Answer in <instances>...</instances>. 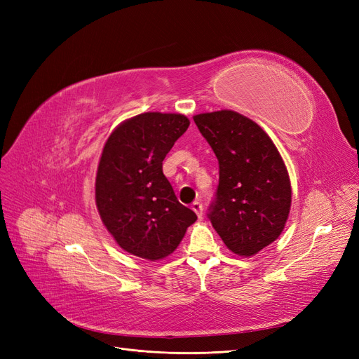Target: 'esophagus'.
<instances>
[{"mask_svg": "<svg viewBox=\"0 0 359 359\" xmlns=\"http://www.w3.org/2000/svg\"><path fill=\"white\" fill-rule=\"evenodd\" d=\"M191 207H192V210L196 213V216L198 217L203 216V204L200 201H194Z\"/></svg>", "mask_w": 359, "mask_h": 359, "instance_id": "1", "label": "esophagus"}]
</instances>
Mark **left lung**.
Segmentation results:
<instances>
[{
  "label": "left lung",
  "mask_w": 359,
  "mask_h": 359,
  "mask_svg": "<svg viewBox=\"0 0 359 359\" xmlns=\"http://www.w3.org/2000/svg\"><path fill=\"white\" fill-rule=\"evenodd\" d=\"M219 163L209 219L226 248L252 257L282 234L291 182L279 150L258 123L233 110L194 116Z\"/></svg>",
  "instance_id": "obj_1"
}]
</instances>
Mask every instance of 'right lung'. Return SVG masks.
I'll return each instance as SVG.
<instances>
[{"instance_id": "1", "label": "right lung", "mask_w": 359, "mask_h": 359, "mask_svg": "<svg viewBox=\"0 0 359 359\" xmlns=\"http://www.w3.org/2000/svg\"><path fill=\"white\" fill-rule=\"evenodd\" d=\"M188 126L183 114L142 113L122 122L104 144L95 203L102 224L131 255L168 257L196 221L163 172L164 158Z\"/></svg>"}]
</instances>
